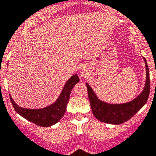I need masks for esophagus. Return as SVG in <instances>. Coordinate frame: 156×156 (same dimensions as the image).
I'll list each match as a JSON object with an SVG mask.
<instances>
[{"instance_id": "34e87169", "label": "esophagus", "mask_w": 156, "mask_h": 156, "mask_svg": "<svg viewBox=\"0 0 156 156\" xmlns=\"http://www.w3.org/2000/svg\"><path fill=\"white\" fill-rule=\"evenodd\" d=\"M86 74H87V71H86V69L82 68L80 70V74H81V76H86Z\"/></svg>"}]
</instances>
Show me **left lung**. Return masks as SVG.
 I'll return each mask as SVG.
<instances>
[{
	"label": "left lung",
	"mask_w": 156,
	"mask_h": 156,
	"mask_svg": "<svg viewBox=\"0 0 156 156\" xmlns=\"http://www.w3.org/2000/svg\"><path fill=\"white\" fill-rule=\"evenodd\" d=\"M144 60L146 69L145 85L143 91L134 100L124 104H108L101 101L90 86L86 83L92 112L93 115L99 121L113 125L122 124L130 119L146 104L150 93V78L149 69L145 58H144Z\"/></svg>",
	"instance_id": "1"
}]
</instances>
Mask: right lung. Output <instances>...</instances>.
<instances>
[{
    "label": "right lung",
    "mask_w": 156,
    "mask_h": 156,
    "mask_svg": "<svg viewBox=\"0 0 156 156\" xmlns=\"http://www.w3.org/2000/svg\"><path fill=\"white\" fill-rule=\"evenodd\" d=\"M79 82L78 74H74L66 82L58 99L52 104L40 109H28L18 106L10 95L11 102L16 112L28 121L39 126L48 127L60 120L64 115L67 103L70 99V92L74 86Z\"/></svg>",
    "instance_id": "add662e5"
}]
</instances>
